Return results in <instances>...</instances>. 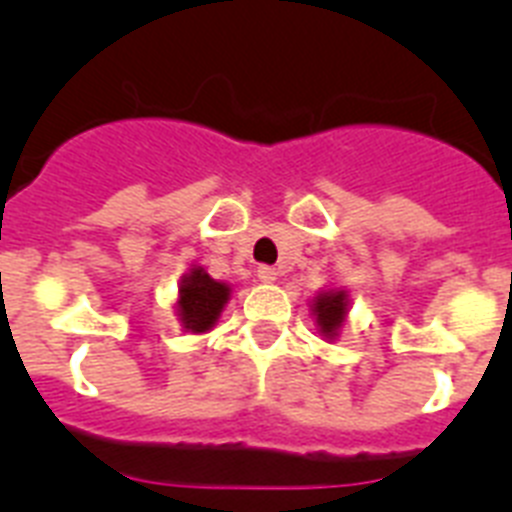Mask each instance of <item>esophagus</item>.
Masks as SVG:
<instances>
[{"instance_id": "esophagus-1", "label": "esophagus", "mask_w": 512, "mask_h": 512, "mask_svg": "<svg viewBox=\"0 0 512 512\" xmlns=\"http://www.w3.org/2000/svg\"><path fill=\"white\" fill-rule=\"evenodd\" d=\"M256 277H259L264 284H274V282H277V277H279V271L274 269V266H259Z\"/></svg>"}]
</instances>
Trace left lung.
Segmentation results:
<instances>
[{"mask_svg": "<svg viewBox=\"0 0 512 512\" xmlns=\"http://www.w3.org/2000/svg\"><path fill=\"white\" fill-rule=\"evenodd\" d=\"M348 292L341 287L323 289L318 295L312 297V315H315V325H318V333L325 341H336L338 333H341L343 323H346L348 315Z\"/></svg>", "mask_w": 512, "mask_h": 512, "instance_id": "obj_1", "label": "left lung"}]
</instances>
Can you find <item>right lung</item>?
<instances>
[{"label": "right lung", "instance_id": "right-lung-1", "mask_svg": "<svg viewBox=\"0 0 512 512\" xmlns=\"http://www.w3.org/2000/svg\"><path fill=\"white\" fill-rule=\"evenodd\" d=\"M230 284L217 282L202 266H192L179 282L176 315L187 333H207L215 328L217 318L230 300Z\"/></svg>", "mask_w": 512, "mask_h": 512}]
</instances>
